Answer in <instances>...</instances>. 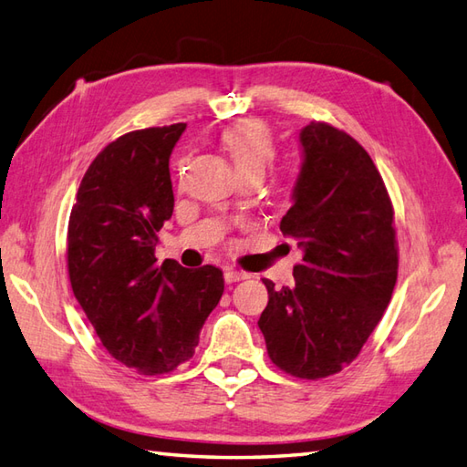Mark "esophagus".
<instances>
[{
    "label": "esophagus",
    "mask_w": 467,
    "mask_h": 467,
    "mask_svg": "<svg viewBox=\"0 0 467 467\" xmlns=\"http://www.w3.org/2000/svg\"><path fill=\"white\" fill-rule=\"evenodd\" d=\"M223 278H225V282H227V284H234V282L245 280V278H247V274H245V272H237V270L227 268V270L223 272Z\"/></svg>",
    "instance_id": "1"
}]
</instances>
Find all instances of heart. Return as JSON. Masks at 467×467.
<instances>
[{
  "instance_id": "b5f03b06",
  "label": "heart",
  "mask_w": 467,
  "mask_h": 467,
  "mask_svg": "<svg viewBox=\"0 0 467 467\" xmlns=\"http://www.w3.org/2000/svg\"><path fill=\"white\" fill-rule=\"evenodd\" d=\"M223 147L234 159L237 173L260 177L274 161V140L268 127L260 120H242L223 130Z\"/></svg>"
}]
</instances>
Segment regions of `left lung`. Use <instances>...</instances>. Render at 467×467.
<instances>
[{
	"instance_id": "8db88e82",
	"label": "left lung",
	"mask_w": 467,
	"mask_h": 467,
	"mask_svg": "<svg viewBox=\"0 0 467 467\" xmlns=\"http://www.w3.org/2000/svg\"><path fill=\"white\" fill-rule=\"evenodd\" d=\"M302 167L280 230L298 242L294 286L268 288L258 327L272 363L322 379L353 363L393 296V205L373 159L327 122L300 130Z\"/></svg>"
}]
</instances>
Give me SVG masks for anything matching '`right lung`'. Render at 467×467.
I'll use <instances>...</instances> for the list:
<instances>
[{"mask_svg":"<svg viewBox=\"0 0 467 467\" xmlns=\"http://www.w3.org/2000/svg\"><path fill=\"white\" fill-rule=\"evenodd\" d=\"M185 122L132 130L92 161L68 222V275L76 300L109 355L142 375L193 357L223 294L215 265L157 264V232L173 215L169 157Z\"/></svg>","mask_w":467,"mask_h":467,"instance_id":"right-lung-1","label":"right lung"}]
</instances>
